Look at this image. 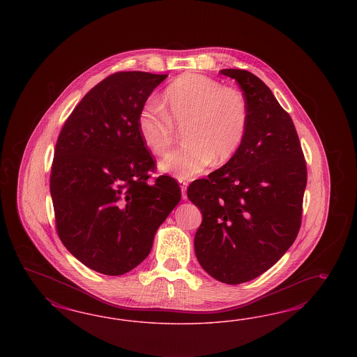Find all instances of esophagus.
<instances>
[{
	"label": "esophagus",
	"instance_id": "obj_1",
	"mask_svg": "<svg viewBox=\"0 0 357 357\" xmlns=\"http://www.w3.org/2000/svg\"><path fill=\"white\" fill-rule=\"evenodd\" d=\"M179 185H181V190H182L183 199H187V185H188V183L185 181H179Z\"/></svg>",
	"mask_w": 357,
	"mask_h": 357
}]
</instances>
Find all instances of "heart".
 Here are the masks:
<instances>
[{
    "mask_svg": "<svg viewBox=\"0 0 357 357\" xmlns=\"http://www.w3.org/2000/svg\"><path fill=\"white\" fill-rule=\"evenodd\" d=\"M163 102L151 97L137 116V130L145 146L165 155L175 141V126L184 128L187 145L160 163L165 173L191 179L213 161L224 163L237 153L249 126V105L237 89L213 78L184 73L163 93Z\"/></svg>",
    "mask_w": 357,
    "mask_h": 357,
    "instance_id": "1",
    "label": "heart"
}]
</instances>
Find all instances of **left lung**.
Here are the masks:
<instances>
[{"label":"left lung","mask_w":357,"mask_h":357,"mask_svg":"<svg viewBox=\"0 0 357 357\" xmlns=\"http://www.w3.org/2000/svg\"><path fill=\"white\" fill-rule=\"evenodd\" d=\"M249 105V126L237 153L222 167L188 185L203 213L195 254L216 280L241 284L271 268L301 227L307 174L289 114L270 87L243 69H222Z\"/></svg>","instance_id":"left-lung-1"}]
</instances>
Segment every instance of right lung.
<instances>
[{
    "mask_svg": "<svg viewBox=\"0 0 357 357\" xmlns=\"http://www.w3.org/2000/svg\"><path fill=\"white\" fill-rule=\"evenodd\" d=\"M166 77L108 76L77 105L56 142L50 188L57 234L103 275L137 267L182 196L169 175L149 182L155 161L137 130L141 107Z\"/></svg>",
    "mask_w": 357,
    "mask_h": 357,
    "instance_id": "1",
    "label": "right lung"
}]
</instances>
